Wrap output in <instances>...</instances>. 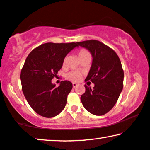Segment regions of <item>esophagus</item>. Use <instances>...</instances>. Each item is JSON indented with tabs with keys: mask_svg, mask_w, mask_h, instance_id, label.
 <instances>
[{
	"mask_svg": "<svg viewBox=\"0 0 150 150\" xmlns=\"http://www.w3.org/2000/svg\"><path fill=\"white\" fill-rule=\"evenodd\" d=\"M78 86H79V84H78V83H73V88H76V87Z\"/></svg>",
	"mask_w": 150,
	"mask_h": 150,
	"instance_id": "34e87169",
	"label": "esophagus"
}]
</instances>
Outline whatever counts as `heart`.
Listing matches in <instances>:
<instances>
[{
    "instance_id": "obj_1",
    "label": "heart",
    "mask_w": 150,
    "mask_h": 150,
    "mask_svg": "<svg viewBox=\"0 0 150 150\" xmlns=\"http://www.w3.org/2000/svg\"><path fill=\"white\" fill-rule=\"evenodd\" d=\"M88 54L89 53L88 50H86V49H81V50H79V52H78V56H79V57L80 58L83 57V56ZM81 72L77 71H70V72L68 73L66 75V77L67 79L70 80V81H78L80 79H81Z\"/></svg>"
}]
</instances>
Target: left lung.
Segmentation results:
<instances>
[{"label":"left lung","instance_id":"left-lung-1","mask_svg":"<svg viewBox=\"0 0 150 150\" xmlns=\"http://www.w3.org/2000/svg\"><path fill=\"white\" fill-rule=\"evenodd\" d=\"M88 49L93 57L92 64L85 81L94 83L91 89L85 85L81 96L83 106L94 115L102 116L113 108L123 88L124 71L120 60L110 47L96 40L77 42Z\"/></svg>","mask_w":150,"mask_h":150}]
</instances>
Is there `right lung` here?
I'll use <instances>...</instances> for the list:
<instances>
[{
    "label": "right lung",
    "instance_id": "add662e5",
    "mask_svg": "<svg viewBox=\"0 0 150 150\" xmlns=\"http://www.w3.org/2000/svg\"><path fill=\"white\" fill-rule=\"evenodd\" d=\"M76 46L75 42H48L36 47L27 57L20 73L22 91L30 106L42 117H55L66 106L72 83L61 81L56 87L51 80L57 76L66 55Z\"/></svg>",
    "mask_w": 150,
    "mask_h": 150
}]
</instances>
